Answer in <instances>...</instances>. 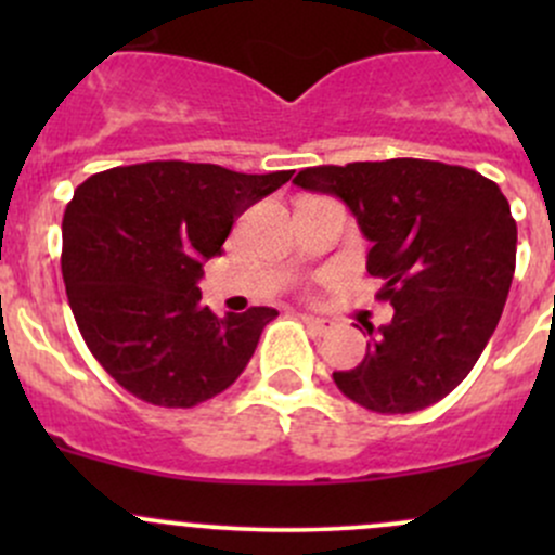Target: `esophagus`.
I'll use <instances>...</instances> for the list:
<instances>
[{
    "instance_id": "esophagus-1",
    "label": "esophagus",
    "mask_w": 555,
    "mask_h": 555,
    "mask_svg": "<svg viewBox=\"0 0 555 555\" xmlns=\"http://www.w3.org/2000/svg\"><path fill=\"white\" fill-rule=\"evenodd\" d=\"M300 319H304V324H306V327H311L313 333H317V335H324V333H330V330L335 327V322H333V319L311 317V313H300Z\"/></svg>"
}]
</instances>
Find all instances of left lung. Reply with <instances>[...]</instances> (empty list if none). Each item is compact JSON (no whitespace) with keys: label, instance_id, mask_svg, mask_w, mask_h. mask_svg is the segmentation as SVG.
<instances>
[{"label":"left lung","instance_id":"left-lung-1","mask_svg":"<svg viewBox=\"0 0 555 555\" xmlns=\"http://www.w3.org/2000/svg\"><path fill=\"white\" fill-rule=\"evenodd\" d=\"M304 190L335 195L371 242L367 273L395 317L365 360L333 382L373 413L435 405L467 378L494 335L513 273L518 228L511 204L483 173L438 160L391 158L311 166Z\"/></svg>","mask_w":555,"mask_h":555}]
</instances>
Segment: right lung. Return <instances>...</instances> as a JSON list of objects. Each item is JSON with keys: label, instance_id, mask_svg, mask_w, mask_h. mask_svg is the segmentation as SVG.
<instances>
[{"label": "right lung", "instance_id": "right-lung-1", "mask_svg": "<svg viewBox=\"0 0 555 555\" xmlns=\"http://www.w3.org/2000/svg\"><path fill=\"white\" fill-rule=\"evenodd\" d=\"M293 171L238 173L150 160L88 177L64 211L66 298L99 365L160 408H193L242 376L276 309L217 317L201 266L222 255L236 217Z\"/></svg>", "mask_w": 555, "mask_h": 555}]
</instances>
